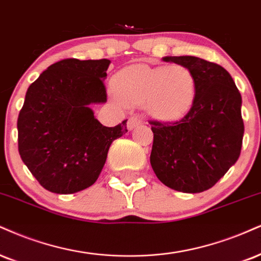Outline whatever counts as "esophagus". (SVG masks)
Instances as JSON below:
<instances>
[{
	"instance_id": "obj_1",
	"label": "esophagus",
	"mask_w": 261,
	"mask_h": 261,
	"mask_svg": "<svg viewBox=\"0 0 261 261\" xmlns=\"http://www.w3.org/2000/svg\"><path fill=\"white\" fill-rule=\"evenodd\" d=\"M141 121H142V119H141L140 117H137V115H134V117L128 118L127 128H128V130H133L134 127H136L137 125L141 124Z\"/></svg>"
}]
</instances>
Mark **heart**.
<instances>
[{
  "mask_svg": "<svg viewBox=\"0 0 261 261\" xmlns=\"http://www.w3.org/2000/svg\"><path fill=\"white\" fill-rule=\"evenodd\" d=\"M112 87L122 103H146L149 114L164 121L186 114L196 97V77L190 69L180 64L131 65L115 74Z\"/></svg>",
  "mask_w": 261,
  "mask_h": 261,
  "instance_id": "heart-1",
  "label": "heart"
}]
</instances>
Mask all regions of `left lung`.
Returning a JSON list of instances; mask_svg holds the SVG:
<instances>
[{
    "mask_svg": "<svg viewBox=\"0 0 261 261\" xmlns=\"http://www.w3.org/2000/svg\"><path fill=\"white\" fill-rule=\"evenodd\" d=\"M163 61L192 71L196 97L181 120L149 121L154 135L150 165L165 186L185 193L203 192L214 186L241 154V93L221 65L193 56Z\"/></svg>",
    "mask_w": 261,
    "mask_h": 261,
    "instance_id": "obj_1",
    "label": "left lung"
}]
</instances>
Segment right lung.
Wrapping results in <instances>:
<instances>
[{"instance_id":"right-lung-1","label":"right lung","mask_w":261,"mask_h":261,"mask_svg":"<svg viewBox=\"0 0 261 261\" xmlns=\"http://www.w3.org/2000/svg\"><path fill=\"white\" fill-rule=\"evenodd\" d=\"M109 64V59H63L27 91L17 122L18 149L49 192L70 194L95 184L112 142L127 133V120L107 127L90 108L107 102Z\"/></svg>"}]
</instances>
